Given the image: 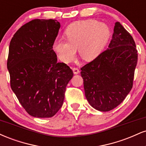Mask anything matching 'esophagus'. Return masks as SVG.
Wrapping results in <instances>:
<instances>
[{
  "mask_svg": "<svg viewBox=\"0 0 146 146\" xmlns=\"http://www.w3.org/2000/svg\"><path fill=\"white\" fill-rule=\"evenodd\" d=\"M73 73L75 75L78 74V73H80V70H79L78 68H73Z\"/></svg>",
  "mask_w": 146,
  "mask_h": 146,
  "instance_id": "esophagus-1",
  "label": "esophagus"
}]
</instances>
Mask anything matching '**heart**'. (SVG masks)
<instances>
[{
  "label": "heart",
  "instance_id": "1",
  "mask_svg": "<svg viewBox=\"0 0 146 146\" xmlns=\"http://www.w3.org/2000/svg\"><path fill=\"white\" fill-rule=\"evenodd\" d=\"M66 40L57 39L53 50L64 63L74 60L78 49L85 62H91L101 54L110 36L107 25L95 20H83L72 23L64 32Z\"/></svg>",
  "mask_w": 146,
  "mask_h": 146
}]
</instances>
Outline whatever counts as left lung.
<instances>
[{
	"label": "left lung",
	"mask_w": 146,
	"mask_h": 146,
	"mask_svg": "<svg viewBox=\"0 0 146 146\" xmlns=\"http://www.w3.org/2000/svg\"><path fill=\"white\" fill-rule=\"evenodd\" d=\"M137 55L131 35L116 22L108 48L81 68L85 96L92 107L107 112L124 100L132 88Z\"/></svg>",
	"instance_id": "obj_1"
}]
</instances>
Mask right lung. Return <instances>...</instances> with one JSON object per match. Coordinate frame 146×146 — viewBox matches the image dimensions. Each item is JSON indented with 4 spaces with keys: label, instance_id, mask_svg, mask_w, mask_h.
Segmentation results:
<instances>
[{
    "label": "right lung",
    "instance_id": "obj_1",
    "mask_svg": "<svg viewBox=\"0 0 146 146\" xmlns=\"http://www.w3.org/2000/svg\"><path fill=\"white\" fill-rule=\"evenodd\" d=\"M60 28L56 20L35 19L22 26L10 42L7 65L11 88L32 117L54 116L73 78L69 66L58 62L52 47Z\"/></svg>",
    "mask_w": 146,
    "mask_h": 146
}]
</instances>
